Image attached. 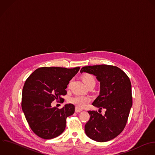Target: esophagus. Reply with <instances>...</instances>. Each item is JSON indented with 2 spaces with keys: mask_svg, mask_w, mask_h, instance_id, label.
<instances>
[{
  "mask_svg": "<svg viewBox=\"0 0 155 155\" xmlns=\"http://www.w3.org/2000/svg\"><path fill=\"white\" fill-rule=\"evenodd\" d=\"M75 111L76 113H80V112H81V111H82V110L80 109V108H77V107H75Z\"/></svg>",
  "mask_w": 155,
  "mask_h": 155,
  "instance_id": "1",
  "label": "esophagus"
}]
</instances>
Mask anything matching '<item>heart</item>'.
Wrapping results in <instances>:
<instances>
[{"instance_id": "heart-1", "label": "heart", "mask_w": 155, "mask_h": 155, "mask_svg": "<svg viewBox=\"0 0 155 155\" xmlns=\"http://www.w3.org/2000/svg\"><path fill=\"white\" fill-rule=\"evenodd\" d=\"M82 80L86 86L87 87L91 84H95V80L94 76L89 74H85L82 76ZM71 84V81L68 84V88L70 87ZM69 103L74 105L76 107L78 108H84L87 103L90 101V98L86 96H82V95H75L69 98Z\"/></svg>"}]
</instances>
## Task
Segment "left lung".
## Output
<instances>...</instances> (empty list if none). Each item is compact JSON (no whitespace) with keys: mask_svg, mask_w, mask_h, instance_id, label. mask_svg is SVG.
<instances>
[{"mask_svg":"<svg viewBox=\"0 0 155 155\" xmlns=\"http://www.w3.org/2000/svg\"><path fill=\"white\" fill-rule=\"evenodd\" d=\"M80 72L96 76L100 91L92 105L106 109L104 116L97 111H87L90 118L85 133L97 142L109 141L122 133L128 120L133 104L130 78L120 68L106 64L84 66Z\"/></svg>","mask_w":155,"mask_h":155,"instance_id":"1","label":"left lung"}]
</instances>
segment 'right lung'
Returning <instances> with one entry per match:
<instances>
[{"mask_svg":"<svg viewBox=\"0 0 155 155\" xmlns=\"http://www.w3.org/2000/svg\"><path fill=\"white\" fill-rule=\"evenodd\" d=\"M80 67L68 69L42 67L35 70L26 80L22 94V109L35 134L42 139H51L65 130L66 119L75 111V106L66 104L62 108H52L54 100L64 101L62 95L69 81Z\"/></svg>","mask_w":155,"mask_h":155,"instance_id":"add662e5","label":"right lung"}]
</instances>
